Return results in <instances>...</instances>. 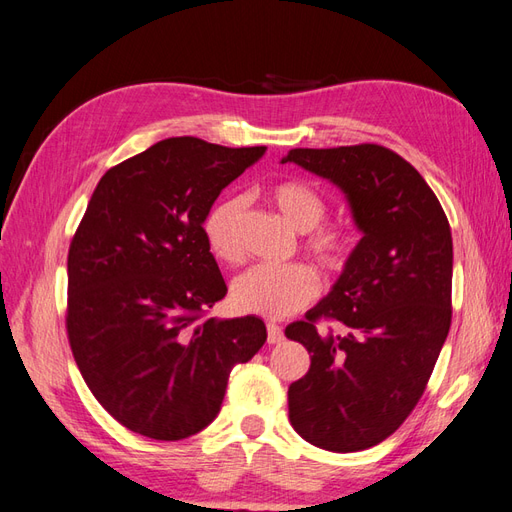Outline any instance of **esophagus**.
<instances>
[{
	"mask_svg": "<svg viewBox=\"0 0 512 512\" xmlns=\"http://www.w3.org/2000/svg\"><path fill=\"white\" fill-rule=\"evenodd\" d=\"M266 329H268V344H281L283 342V329L279 324L268 322Z\"/></svg>",
	"mask_w": 512,
	"mask_h": 512,
	"instance_id": "esophagus-1",
	"label": "esophagus"
}]
</instances>
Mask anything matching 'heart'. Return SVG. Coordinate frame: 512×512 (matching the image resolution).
I'll return each mask as SVG.
<instances>
[{"label":"heart","mask_w":512,"mask_h":512,"mask_svg":"<svg viewBox=\"0 0 512 512\" xmlns=\"http://www.w3.org/2000/svg\"><path fill=\"white\" fill-rule=\"evenodd\" d=\"M266 196L287 225L305 233V251L324 270H344L355 248V238L342 225H320L326 216V199L316 188L305 181L285 179L272 183ZM244 207L242 196H225L205 214L203 235L207 248L222 264L235 266L244 259L240 235ZM318 292V274L305 264L255 266L233 281L231 303L242 313L279 320L307 307Z\"/></svg>","instance_id":"1"}]
</instances>
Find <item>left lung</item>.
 Segmentation results:
<instances>
[{"label": "left lung", "instance_id": "1", "mask_svg": "<svg viewBox=\"0 0 512 512\" xmlns=\"http://www.w3.org/2000/svg\"><path fill=\"white\" fill-rule=\"evenodd\" d=\"M294 162L346 194L363 233L348 264L285 335L311 357L290 385V422L329 452H359L396 432L422 398L452 322V233L424 177L381 144L292 149ZM336 322L318 332L315 322Z\"/></svg>", "mask_w": 512, "mask_h": 512}]
</instances>
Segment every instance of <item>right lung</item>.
I'll return each mask as SVG.
<instances>
[{
    "mask_svg": "<svg viewBox=\"0 0 512 512\" xmlns=\"http://www.w3.org/2000/svg\"><path fill=\"white\" fill-rule=\"evenodd\" d=\"M266 147L166 138L101 177L69 248L67 331L88 389L116 422L179 441L214 422L261 318H207L227 285L203 220Z\"/></svg>",
    "mask_w": 512,
    "mask_h": 512,
    "instance_id": "obj_1",
    "label": "right lung"
}]
</instances>
